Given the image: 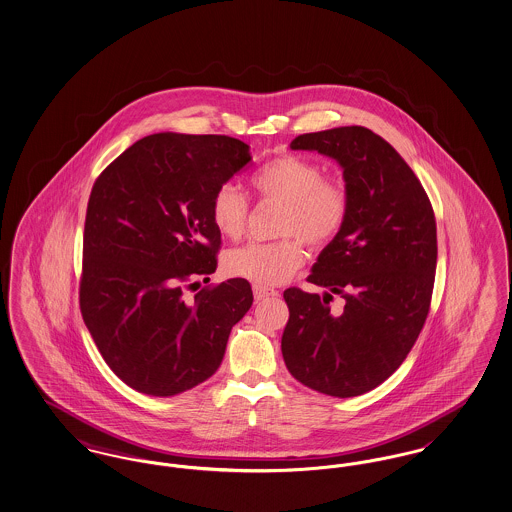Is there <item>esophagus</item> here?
I'll return each instance as SVG.
<instances>
[{
    "label": "esophagus",
    "mask_w": 512,
    "mask_h": 512,
    "mask_svg": "<svg viewBox=\"0 0 512 512\" xmlns=\"http://www.w3.org/2000/svg\"><path fill=\"white\" fill-rule=\"evenodd\" d=\"M253 295H255L257 301H263V299H268V297H276L278 292L265 288V286H253Z\"/></svg>",
    "instance_id": "34e87169"
}]
</instances>
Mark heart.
<instances>
[{
    "mask_svg": "<svg viewBox=\"0 0 512 512\" xmlns=\"http://www.w3.org/2000/svg\"><path fill=\"white\" fill-rule=\"evenodd\" d=\"M251 184L261 197L284 203L280 234L297 236L313 247L332 242L349 215L347 186L336 178H324V169L301 155H282L268 161L253 172ZM247 211V199L232 184L220 186L211 199V222L224 238L242 236ZM297 238L236 247L224 255V272L255 286L282 284L305 261Z\"/></svg>",
    "mask_w": 512,
    "mask_h": 512,
    "instance_id": "obj_1",
    "label": "heart"
}]
</instances>
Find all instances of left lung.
<instances>
[{"label": "left lung", "instance_id": "1", "mask_svg": "<svg viewBox=\"0 0 512 512\" xmlns=\"http://www.w3.org/2000/svg\"><path fill=\"white\" fill-rule=\"evenodd\" d=\"M290 147L340 165L349 215L307 278L324 295L284 292V363L311 390L363 395L405 361L428 317L438 261L434 209L403 157L365 126L301 134ZM334 292L346 301L341 314L329 313Z\"/></svg>", "mask_w": 512, "mask_h": 512}]
</instances>
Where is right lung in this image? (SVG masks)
<instances>
[{"label": "right lung", "instance_id": "right-lung-1", "mask_svg": "<svg viewBox=\"0 0 512 512\" xmlns=\"http://www.w3.org/2000/svg\"><path fill=\"white\" fill-rule=\"evenodd\" d=\"M249 161V146L230 136L161 132L99 174L84 224L80 311L105 363L132 390L171 397L211 378L249 311L244 278L192 301L182 293L217 270L211 199Z\"/></svg>", "mask_w": 512, "mask_h": 512}]
</instances>
